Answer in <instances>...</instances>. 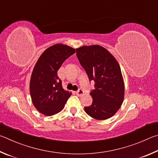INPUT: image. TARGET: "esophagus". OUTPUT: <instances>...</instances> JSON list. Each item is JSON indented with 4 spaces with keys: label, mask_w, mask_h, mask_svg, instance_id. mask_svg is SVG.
<instances>
[{
    "label": "esophagus",
    "mask_w": 158,
    "mask_h": 158,
    "mask_svg": "<svg viewBox=\"0 0 158 158\" xmlns=\"http://www.w3.org/2000/svg\"><path fill=\"white\" fill-rule=\"evenodd\" d=\"M76 94H77V96H81L82 95L84 94V92L82 89H79L78 91H77V92H76Z\"/></svg>",
    "instance_id": "esophagus-1"
}]
</instances>
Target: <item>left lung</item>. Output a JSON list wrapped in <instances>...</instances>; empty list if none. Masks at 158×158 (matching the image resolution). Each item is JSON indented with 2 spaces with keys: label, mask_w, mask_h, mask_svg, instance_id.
<instances>
[{
  "label": "left lung",
  "mask_w": 158,
  "mask_h": 158,
  "mask_svg": "<svg viewBox=\"0 0 158 158\" xmlns=\"http://www.w3.org/2000/svg\"><path fill=\"white\" fill-rule=\"evenodd\" d=\"M76 55L90 81L95 82L90 92L92 104L85 107L88 115L97 120L112 117L124 98V82L117 60L103 47L84 46L76 48Z\"/></svg>",
  "instance_id": "left-lung-1"
}]
</instances>
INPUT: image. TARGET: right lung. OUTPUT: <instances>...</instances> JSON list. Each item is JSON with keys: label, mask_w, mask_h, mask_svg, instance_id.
<instances>
[{"label": "right lung", "mask_w": 158, "mask_h": 158, "mask_svg": "<svg viewBox=\"0 0 158 158\" xmlns=\"http://www.w3.org/2000/svg\"><path fill=\"white\" fill-rule=\"evenodd\" d=\"M76 52L64 44H57L44 51L33 69L30 82L32 103L39 112L52 116L62 110L71 93L65 91L57 71L62 63Z\"/></svg>", "instance_id": "obj_1"}]
</instances>
